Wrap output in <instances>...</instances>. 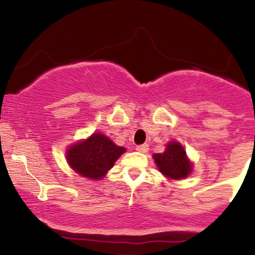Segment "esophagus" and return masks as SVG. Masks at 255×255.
Wrapping results in <instances>:
<instances>
[{"label":"esophagus","instance_id":"34e87169","mask_svg":"<svg viewBox=\"0 0 255 255\" xmlns=\"http://www.w3.org/2000/svg\"><path fill=\"white\" fill-rule=\"evenodd\" d=\"M135 150H136V151H139V152H142V153H145V152H147V151H148V145H147V144L137 145Z\"/></svg>","mask_w":255,"mask_h":255}]
</instances>
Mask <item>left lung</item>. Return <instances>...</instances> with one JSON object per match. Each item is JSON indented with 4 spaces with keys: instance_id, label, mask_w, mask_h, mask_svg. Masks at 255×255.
Listing matches in <instances>:
<instances>
[{
    "instance_id": "1",
    "label": "left lung",
    "mask_w": 255,
    "mask_h": 255,
    "mask_svg": "<svg viewBox=\"0 0 255 255\" xmlns=\"http://www.w3.org/2000/svg\"><path fill=\"white\" fill-rule=\"evenodd\" d=\"M154 162L166 177L180 180L187 177L192 171V164L186 156V151L178 142L172 141L163 153L153 154Z\"/></svg>"
}]
</instances>
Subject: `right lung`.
<instances>
[{
	"label": "right lung",
	"instance_id": "right-lung-1",
	"mask_svg": "<svg viewBox=\"0 0 255 255\" xmlns=\"http://www.w3.org/2000/svg\"><path fill=\"white\" fill-rule=\"evenodd\" d=\"M126 151L103 134H93L85 141L71 146L67 151L69 165L87 178L101 180Z\"/></svg>",
	"mask_w": 255,
	"mask_h": 255
}]
</instances>
